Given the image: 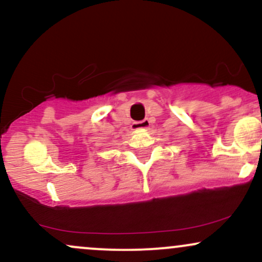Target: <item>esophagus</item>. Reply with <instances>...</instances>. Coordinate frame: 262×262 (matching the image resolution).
I'll return each instance as SVG.
<instances>
[{
    "label": "esophagus",
    "mask_w": 262,
    "mask_h": 262,
    "mask_svg": "<svg viewBox=\"0 0 262 262\" xmlns=\"http://www.w3.org/2000/svg\"><path fill=\"white\" fill-rule=\"evenodd\" d=\"M148 127H149L148 119L141 120V121H136L132 123V128H134V130H143V128H148Z\"/></svg>",
    "instance_id": "34e87169"
}]
</instances>
